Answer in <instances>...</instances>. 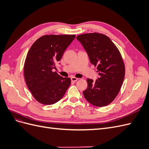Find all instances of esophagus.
<instances>
[{
  "label": "esophagus",
  "mask_w": 149,
  "mask_h": 149,
  "mask_svg": "<svg viewBox=\"0 0 149 149\" xmlns=\"http://www.w3.org/2000/svg\"><path fill=\"white\" fill-rule=\"evenodd\" d=\"M71 79L72 81H74L75 82V81H78L79 79L77 78H75V77H71Z\"/></svg>",
  "instance_id": "34e87169"
}]
</instances>
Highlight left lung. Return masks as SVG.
<instances>
[{"instance_id": "8db88e82", "label": "left lung", "mask_w": 149, "mask_h": 149, "mask_svg": "<svg viewBox=\"0 0 149 149\" xmlns=\"http://www.w3.org/2000/svg\"><path fill=\"white\" fill-rule=\"evenodd\" d=\"M89 56L97 66L100 77L94 81L88 79V88L83 91L89 103L97 107L109 104L118 96L125 76V65L118 48L107 36L98 33L77 36Z\"/></svg>"}]
</instances>
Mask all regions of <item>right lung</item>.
<instances>
[{"instance_id":"add662e5","label":"right lung","mask_w":149,"mask_h":149,"mask_svg":"<svg viewBox=\"0 0 149 149\" xmlns=\"http://www.w3.org/2000/svg\"><path fill=\"white\" fill-rule=\"evenodd\" d=\"M75 35H47L30 47L24 64V78L34 98L45 105L53 104L63 97L71 84L56 71L55 63L73 41Z\"/></svg>"}]
</instances>
